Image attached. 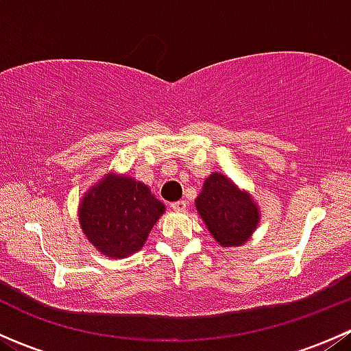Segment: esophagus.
<instances>
[{"label": "esophagus", "instance_id": "1", "mask_svg": "<svg viewBox=\"0 0 351 351\" xmlns=\"http://www.w3.org/2000/svg\"><path fill=\"white\" fill-rule=\"evenodd\" d=\"M171 208L175 212H185L186 210V202L185 200H178V202H173Z\"/></svg>", "mask_w": 351, "mask_h": 351}]
</instances>
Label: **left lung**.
Masks as SVG:
<instances>
[{
    "label": "left lung",
    "mask_w": 351,
    "mask_h": 351,
    "mask_svg": "<svg viewBox=\"0 0 351 351\" xmlns=\"http://www.w3.org/2000/svg\"><path fill=\"white\" fill-rule=\"evenodd\" d=\"M197 212L221 246H241L260 222V208L222 173H212L195 200Z\"/></svg>",
    "instance_id": "1"
}]
</instances>
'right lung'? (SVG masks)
<instances>
[{"label":"right lung","instance_id":"1","mask_svg":"<svg viewBox=\"0 0 351 351\" xmlns=\"http://www.w3.org/2000/svg\"><path fill=\"white\" fill-rule=\"evenodd\" d=\"M165 205L132 176L105 175L81 198L77 215L88 241L104 256L125 258L146 243Z\"/></svg>","mask_w":351,"mask_h":351}]
</instances>
